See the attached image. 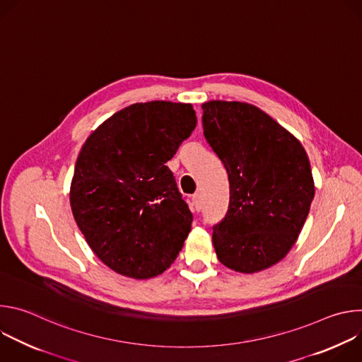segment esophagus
Here are the masks:
<instances>
[{"label":"esophagus","mask_w":362,"mask_h":362,"mask_svg":"<svg viewBox=\"0 0 362 362\" xmlns=\"http://www.w3.org/2000/svg\"><path fill=\"white\" fill-rule=\"evenodd\" d=\"M192 208L196 212L202 211V196H200V193H196V194L192 196Z\"/></svg>","instance_id":"1"}]
</instances>
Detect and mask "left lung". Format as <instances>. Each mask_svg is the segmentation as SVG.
Returning <instances> with one entry per match:
<instances>
[{"label":"left lung","instance_id":"8db88e82","mask_svg":"<svg viewBox=\"0 0 362 362\" xmlns=\"http://www.w3.org/2000/svg\"><path fill=\"white\" fill-rule=\"evenodd\" d=\"M203 134L229 177L230 199L214 226L218 259L240 274L282 261L295 245L315 194L300 141L249 103L211 100L202 105Z\"/></svg>","mask_w":362,"mask_h":362}]
</instances>
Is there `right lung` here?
<instances>
[{
	"label": "right lung",
	"mask_w": 362,
	"mask_h": 362,
	"mask_svg": "<svg viewBox=\"0 0 362 362\" xmlns=\"http://www.w3.org/2000/svg\"><path fill=\"white\" fill-rule=\"evenodd\" d=\"M196 123L187 103H136L83 144L70 186L71 212L90 249L112 271L150 279L182 250L193 216L166 163Z\"/></svg>",
	"instance_id": "add662e5"
}]
</instances>
